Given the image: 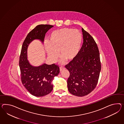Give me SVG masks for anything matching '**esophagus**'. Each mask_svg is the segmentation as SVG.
I'll return each mask as SVG.
<instances>
[{"instance_id": "1", "label": "esophagus", "mask_w": 124, "mask_h": 124, "mask_svg": "<svg viewBox=\"0 0 124 124\" xmlns=\"http://www.w3.org/2000/svg\"><path fill=\"white\" fill-rule=\"evenodd\" d=\"M64 69H65V67H60V71H62V70H64Z\"/></svg>"}]
</instances>
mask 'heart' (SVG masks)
Returning a JSON list of instances; mask_svg holds the SVG:
<instances>
[{"mask_svg":"<svg viewBox=\"0 0 124 124\" xmlns=\"http://www.w3.org/2000/svg\"><path fill=\"white\" fill-rule=\"evenodd\" d=\"M82 41V35L78 30L63 28L54 31L49 37L48 44L45 45V48L48 57L55 61L59 57L61 62L64 63L67 60H74L79 54Z\"/></svg>","mask_w":124,"mask_h":124,"instance_id":"heart-1","label":"heart"}]
</instances>
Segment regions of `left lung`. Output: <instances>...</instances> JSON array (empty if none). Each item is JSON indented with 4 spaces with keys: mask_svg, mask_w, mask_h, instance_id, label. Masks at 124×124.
I'll return each mask as SVG.
<instances>
[{
    "mask_svg": "<svg viewBox=\"0 0 124 124\" xmlns=\"http://www.w3.org/2000/svg\"><path fill=\"white\" fill-rule=\"evenodd\" d=\"M83 43L79 54L65 66L70 76L67 79L69 91L74 95H87L95 88L101 69L97 44L89 33L82 28Z\"/></svg>",
    "mask_w": 124,
    "mask_h": 124,
    "instance_id": "obj_1",
    "label": "left lung"
}]
</instances>
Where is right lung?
Returning <instances> with one entry per match:
<instances>
[{
    "mask_svg": "<svg viewBox=\"0 0 124 124\" xmlns=\"http://www.w3.org/2000/svg\"><path fill=\"white\" fill-rule=\"evenodd\" d=\"M54 26L39 25L29 32L22 45L19 59L21 80L26 89L33 95L42 97L49 94L53 89L52 82L60 72L59 67L55 64H43L35 67L27 60V48L35 39L44 43L46 32Z\"/></svg>",
    "mask_w": 124,
    "mask_h": 124,
    "instance_id": "right-lung-1",
    "label": "right lung"
}]
</instances>
